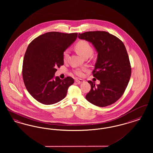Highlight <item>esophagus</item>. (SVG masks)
Listing matches in <instances>:
<instances>
[{
    "instance_id": "1",
    "label": "esophagus",
    "mask_w": 153,
    "mask_h": 153,
    "mask_svg": "<svg viewBox=\"0 0 153 153\" xmlns=\"http://www.w3.org/2000/svg\"><path fill=\"white\" fill-rule=\"evenodd\" d=\"M75 81H76V82H77L78 84H80V83L83 82L84 81L83 80H82V79H76V80H75Z\"/></svg>"
}]
</instances>
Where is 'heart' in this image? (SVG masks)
Segmentation results:
<instances>
[{"mask_svg": "<svg viewBox=\"0 0 153 153\" xmlns=\"http://www.w3.org/2000/svg\"><path fill=\"white\" fill-rule=\"evenodd\" d=\"M77 52L82 57H85V56H91L93 53V49L90 45V44L86 41H80L75 46ZM69 54V50L66 49L63 52V58L64 60L66 61ZM85 68L78 69L75 71V73L79 76H81L83 74V71H85Z\"/></svg>", "mask_w": 153, "mask_h": 153, "instance_id": "1", "label": "heart"}]
</instances>
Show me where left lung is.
<instances>
[{"label": "left lung", "instance_id": "1", "mask_svg": "<svg viewBox=\"0 0 153 153\" xmlns=\"http://www.w3.org/2000/svg\"><path fill=\"white\" fill-rule=\"evenodd\" d=\"M79 38L91 43L97 53L93 76L100 83L88 81V102L103 107L115 102L123 94L130 79L131 66L126 47L117 36L106 31H88Z\"/></svg>", "mask_w": 153, "mask_h": 153}]
</instances>
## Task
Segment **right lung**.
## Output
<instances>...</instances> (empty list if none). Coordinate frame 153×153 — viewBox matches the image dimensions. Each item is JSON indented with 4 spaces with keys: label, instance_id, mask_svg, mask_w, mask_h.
<instances>
[{
    "label": "right lung",
    "instance_id": "1",
    "mask_svg": "<svg viewBox=\"0 0 153 153\" xmlns=\"http://www.w3.org/2000/svg\"><path fill=\"white\" fill-rule=\"evenodd\" d=\"M77 33L49 32L29 45L23 61L22 76L27 90L38 102L51 105L62 100L74 80L54 76L64 65L63 52L76 41Z\"/></svg>",
    "mask_w": 153,
    "mask_h": 153
}]
</instances>
